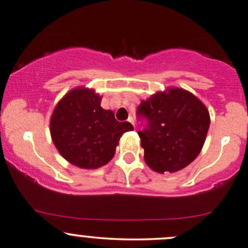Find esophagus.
I'll return each mask as SVG.
<instances>
[{"mask_svg": "<svg viewBox=\"0 0 248 248\" xmlns=\"http://www.w3.org/2000/svg\"><path fill=\"white\" fill-rule=\"evenodd\" d=\"M127 121H128L129 124H132L133 126H134V119H133V116H129V117H128V120H127Z\"/></svg>", "mask_w": 248, "mask_h": 248, "instance_id": "1", "label": "esophagus"}]
</instances>
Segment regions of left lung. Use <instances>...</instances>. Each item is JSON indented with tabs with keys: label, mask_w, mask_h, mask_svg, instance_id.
<instances>
[{
	"label": "left lung",
	"mask_w": 248,
	"mask_h": 248,
	"mask_svg": "<svg viewBox=\"0 0 248 248\" xmlns=\"http://www.w3.org/2000/svg\"><path fill=\"white\" fill-rule=\"evenodd\" d=\"M137 115L147 120L138 132L145 161L159 173L179 171L194 161L210 124L207 107L181 88H169L141 101Z\"/></svg>",
	"instance_id": "obj_1"
}]
</instances>
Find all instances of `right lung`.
I'll list each match as a JSON object with an SVG mask.
<instances>
[{
	"label": "right lung",
	"mask_w": 248,
	"mask_h": 248,
	"mask_svg": "<svg viewBox=\"0 0 248 248\" xmlns=\"http://www.w3.org/2000/svg\"><path fill=\"white\" fill-rule=\"evenodd\" d=\"M93 89L76 88L59 101L49 121L52 141L62 158L80 169H98L115 155L120 138L133 131L101 107Z\"/></svg>",
	"instance_id": "1"
}]
</instances>
